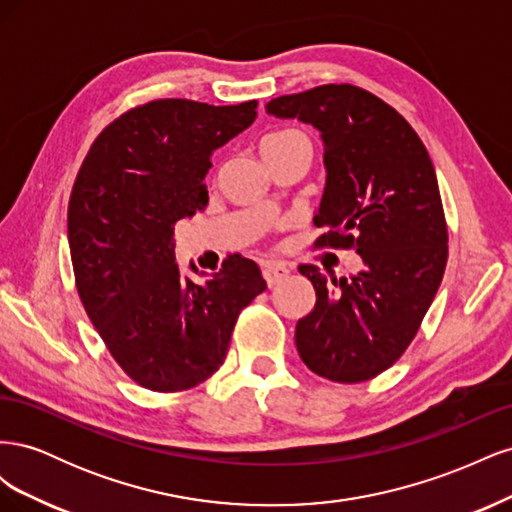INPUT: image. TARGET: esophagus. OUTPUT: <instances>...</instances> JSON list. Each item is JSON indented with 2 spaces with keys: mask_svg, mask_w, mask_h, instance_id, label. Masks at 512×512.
<instances>
[{
  "mask_svg": "<svg viewBox=\"0 0 512 512\" xmlns=\"http://www.w3.org/2000/svg\"><path fill=\"white\" fill-rule=\"evenodd\" d=\"M290 275V269L286 265H282V262H267L265 267H262V277H265L267 286H275L280 284L282 280H286V277Z\"/></svg>",
  "mask_w": 512,
  "mask_h": 512,
  "instance_id": "34e87169",
  "label": "esophagus"
}]
</instances>
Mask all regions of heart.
<instances>
[{
    "instance_id": "b5f03b06",
    "label": "heart",
    "mask_w": 512,
    "mask_h": 512,
    "mask_svg": "<svg viewBox=\"0 0 512 512\" xmlns=\"http://www.w3.org/2000/svg\"><path fill=\"white\" fill-rule=\"evenodd\" d=\"M309 147L307 136L299 130H277L267 134L260 141V153L262 156H269V153H277V151H286L290 147ZM312 149V147H309Z\"/></svg>"
}]
</instances>
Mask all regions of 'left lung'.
<instances>
[{
	"label": "left lung",
	"mask_w": 512,
	"mask_h": 512,
	"mask_svg": "<svg viewBox=\"0 0 512 512\" xmlns=\"http://www.w3.org/2000/svg\"><path fill=\"white\" fill-rule=\"evenodd\" d=\"M267 113L320 132L327 185L316 247L354 250L350 280L314 265L299 271L316 290L294 342L314 374L342 384L376 378L406 352L440 288L448 232L429 153L393 106L354 85L280 96Z\"/></svg>",
	"instance_id": "8db88e82"
}]
</instances>
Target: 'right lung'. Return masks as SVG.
<instances>
[{
  "label": "right lung",
  "instance_id": "1",
  "mask_svg": "<svg viewBox=\"0 0 512 512\" xmlns=\"http://www.w3.org/2000/svg\"><path fill=\"white\" fill-rule=\"evenodd\" d=\"M256 106H136L100 132L76 175V290L113 359L149 391H185L213 376L241 309L267 288L256 262L239 254L196 284L181 275L173 243L175 224L209 203L211 153L252 126Z\"/></svg>",
  "mask_w": 512,
  "mask_h": 512
}]
</instances>
